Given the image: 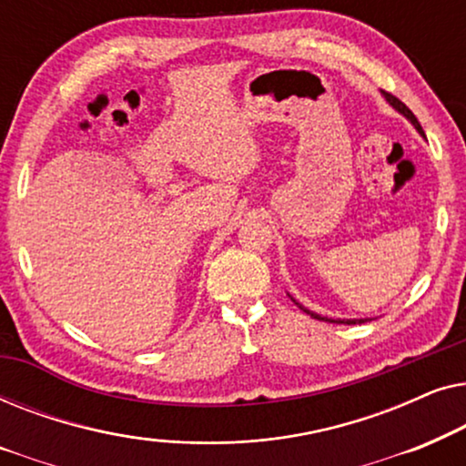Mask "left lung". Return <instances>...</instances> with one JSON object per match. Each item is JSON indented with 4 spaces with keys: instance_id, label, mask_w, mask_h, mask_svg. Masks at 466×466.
<instances>
[{
    "instance_id": "8db88e82",
    "label": "left lung",
    "mask_w": 466,
    "mask_h": 466,
    "mask_svg": "<svg viewBox=\"0 0 466 466\" xmlns=\"http://www.w3.org/2000/svg\"><path fill=\"white\" fill-rule=\"evenodd\" d=\"M381 95H384V97H386V101H388V104H390L392 107H394V110H397V112H400V114H403V116L407 118V120H410V123L413 125V127H416V129L420 131V133H422V136H424V131H422V127H420V123H418V118L416 116H413V112L410 110V107H407L405 104H403V101H400V99H397V97H394V95H390V93H386V91H381ZM292 299V297H290ZM292 301H295V299H292ZM295 305H299V309H303L305 311V314H309L311 318H316V320H324V322H333V324H362V322H367L369 320V318H350V320H348V318H343V320H341V318H327V316H320V314H314V311H309L308 308H303V305L301 303H297L295 301Z\"/></svg>"
}]
</instances>
